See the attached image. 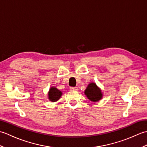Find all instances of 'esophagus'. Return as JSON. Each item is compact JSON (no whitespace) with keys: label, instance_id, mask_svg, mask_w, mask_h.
I'll use <instances>...</instances> for the list:
<instances>
[{"label":"esophagus","instance_id":"obj_1","mask_svg":"<svg viewBox=\"0 0 147 147\" xmlns=\"http://www.w3.org/2000/svg\"><path fill=\"white\" fill-rule=\"evenodd\" d=\"M70 90H78V89L77 87H71Z\"/></svg>","mask_w":147,"mask_h":147}]
</instances>
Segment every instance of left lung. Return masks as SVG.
I'll return each instance as SVG.
<instances>
[{"label": "left lung", "mask_w": 147, "mask_h": 147, "mask_svg": "<svg viewBox=\"0 0 147 147\" xmlns=\"http://www.w3.org/2000/svg\"><path fill=\"white\" fill-rule=\"evenodd\" d=\"M84 93L86 97L93 102H98L103 97L102 90L96 85L95 83L93 82L88 84Z\"/></svg>", "instance_id": "obj_1"}]
</instances>
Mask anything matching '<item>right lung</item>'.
<instances>
[{
	"instance_id": "add662e5",
	"label": "right lung",
	"mask_w": 147,
	"mask_h": 147,
	"mask_svg": "<svg viewBox=\"0 0 147 147\" xmlns=\"http://www.w3.org/2000/svg\"><path fill=\"white\" fill-rule=\"evenodd\" d=\"M62 95V92L56 88L55 86H52L50 88L48 92V98L51 102H55L59 100Z\"/></svg>"
}]
</instances>
